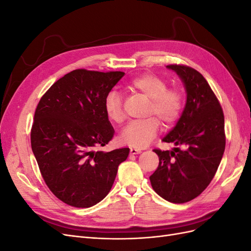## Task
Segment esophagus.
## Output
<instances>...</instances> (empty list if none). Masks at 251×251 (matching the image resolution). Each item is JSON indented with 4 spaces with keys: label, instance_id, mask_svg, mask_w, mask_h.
I'll use <instances>...</instances> for the list:
<instances>
[{
    "label": "esophagus",
    "instance_id": "esophagus-1",
    "mask_svg": "<svg viewBox=\"0 0 251 251\" xmlns=\"http://www.w3.org/2000/svg\"><path fill=\"white\" fill-rule=\"evenodd\" d=\"M130 153H131V155H137V154H140V153H141V150L132 148V149L130 150Z\"/></svg>",
    "mask_w": 251,
    "mask_h": 251
}]
</instances>
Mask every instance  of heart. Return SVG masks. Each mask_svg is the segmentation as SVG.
Wrapping results in <instances>:
<instances>
[{"instance_id":"obj_1","label":"heart","mask_w":251,"mask_h":251,"mask_svg":"<svg viewBox=\"0 0 251 251\" xmlns=\"http://www.w3.org/2000/svg\"><path fill=\"white\" fill-rule=\"evenodd\" d=\"M126 89L150 100L149 117L132 121L121 132V141L134 148H146L153 141L159 130V120L163 126H171L179 119L184 105V97L177 88H168L165 79L153 73H146L127 82ZM105 114L115 124L125 119L123 100L117 92H111L104 101ZM158 120L157 121L156 119Z\"/></svg>"}]
</instances>
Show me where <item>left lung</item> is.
Wrapping results in <instances>:
<instances>
[{
	"instance_id": "1",
	"label": "left lung",
	"mask_w": 251,
	"mask_h": 251,
	"mask_svg": "<svg viewBox=\"0 0 251 251\" xmlns=\"http://www.w3.org/2000/svg\"><path fill=\"white\" fill-rule=\"evenodd\" d=\"M183 81L186 103L177 125L162 139L174 151L154 150L159 165L151 187L166 201L185 203L198 197L215 177L225 150L224 114L203 75L184 65H169Z\"/></svg>"
}]
</instances>
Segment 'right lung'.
I'll return each instance as SVG.
<instances>
[{
    "label": "right lung",
    "mask_w": 251,
    "mask_h": 251,
    "mask_svg": "<svg viewBox=\"0 0 251 251\" xmlns=\"http://www.w3.org/2000/svg\"><path fill=\"white\" fill-rule=\"evenodd\" d=\"M125 75L73 70L43 95L34 113L31 148L45 183L64 203L87 208L111 191L130 149L94 151L113 138L104 101Z\"/></svg>",
    "instance_id": "right-lung-1"
}]
</instances>
